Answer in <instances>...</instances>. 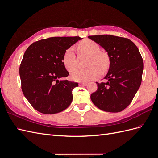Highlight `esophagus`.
I'll return each instance as SVG.
<instances>
[{"mask_svg":"<svg viewBox=\"0 0 158 158\" xmlns=\"http://www.w3.org/2000/svg\"><path fill=\"white\" fill-rule=\"evenodd\" d=\"M87 83L85 82H82V83H80V85H82V86H85V85H87Z\"/></svg>","mask_w":158,"mask_h":158,"instance_id":"esophagus-1","label":"esophagus"}]
</instances>
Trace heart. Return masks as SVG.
Listing matches in <instances>:
<instances>
[{
	"mask_svg": "<svg viewBox=\"0 0 158 158\" xmlns=\"http://www.w3.org/2000/svg\"><path fill=\"white\" fill-rule=\"evenodd\" d=\"M78 48L90 55L86 69H76L70 74L71 79L76 82H89L101 76L109 69L111 60L106 52L99 51L100 47L98 43L89 39L81 41ZM63 63L65 69L70 71L75 66V56L73 47L66 49L63 56Z\"/></svg>",
	"mask_w": 158,
	"mask_h": 158,
	"instance_id": "b5f03b06",
	"label": "heart"
}]
</instances>
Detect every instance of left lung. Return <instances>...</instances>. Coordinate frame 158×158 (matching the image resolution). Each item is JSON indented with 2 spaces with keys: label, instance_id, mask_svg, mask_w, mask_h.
<instances>
[{
  "label": "left lung",
  "instance_id": "1",
  "mask_svg": "<svg viewBox=\"0 0 158 158\" xmlns=\"http://www.w3.org/2000/svg\"><path fill=\"white\" fill-rule=\"evenodd\" d=\"M88 38L106 49L111 64L98 89L91 94L95 106L104 111H122L132 102L142 82L144 63L138 47L130 40L112 35H91Z\"/></svg>",
  "mask_w": 158,
  "mask_h": 158
}]
</instances>
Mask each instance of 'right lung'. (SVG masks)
I'll use <instances>...</instances> for the list:
<instances>
[{
    "label": "right lung",
    "mask_w": 158,
    "mask_h": 158,
    "mask_svg": "<svg viewBox=\"0 0 158 158\" xmlns=\"http://www.w3.org/2000/svg\"><path fill=\"white\" fill-rule=\"evenodd\" d=\"M80 37H53L31 44L20 66L22 92L31 106L44 114L63 111L73 101L77 82L64 78L69 75L63 63L64 51Z\"/></svg>",
    "instance_id": "1"
}]
</instances>
